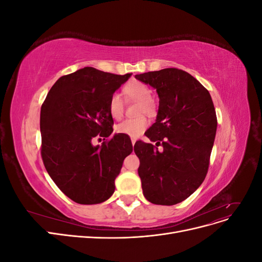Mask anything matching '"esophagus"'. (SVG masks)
Listing matches in <instances>:
<instances>
[{"instance_id": "1", "label": "esophagus", "mask_w": 262, "mask_h": 262, "mask_svg": "<svg viewBox=\"0 0 262 262\" xmlns=\"http://www.w3.org/2000/svg\"><path fill=\"white\" fill-rule=\"evenodd\" d=\"M137 140H138V138H134V137H132V138H131V142H132V145H133V146H134V144H136Z\"/></svg>"}]
</instances>
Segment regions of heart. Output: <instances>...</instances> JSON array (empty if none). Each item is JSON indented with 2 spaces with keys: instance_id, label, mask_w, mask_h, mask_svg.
<instances>
[{
  "instance_id": "b5f03b06",
  "label": "heart",
  "mask_w": 262,
  "mask_h": 262,
  "mask_svg": "<svg viewBox=\"0 0 262 262\" xmlns=\"http://www.w3.org/2000/svg\"><path fill=\"white\" fill-rule=\"evenodd\" d=\"M123 95L128 100L138 101L137 113L152 115L155 113L156 102L150 97V89L147 84L140 81H131L123 86ZM108 112L114 119L119 120L124 113L123 100L120 95L115 93L108 99ZM148 121L144 116L125 119L121 123L117 124L116 131L129 137H139L147 128Z\"/></svg>"
}]
</instances>
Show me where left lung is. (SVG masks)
Here are the masks:
<instances>
[{"mask_svg": "<svg viewBox=\"0 0 262 262\" xmlns=\"http://www.w3.org/2000/svg\"><path fill=\"white\" fill-rule=\"evenodd\" d=\"M160 97L156 121L146 137L156 145L138 141L134 153L146 200L173 205L186 200L203 182L209 169L217 119L209 91L176 68L136 75Z\"/></svg>", "mask_w": 262, "mask_h": 262, "instance_id": "1", "label": "left lung"}]
</instances>
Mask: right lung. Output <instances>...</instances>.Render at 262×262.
Returning <instances> with one entry per match:
<instances>
[{"mask_svg": "<svg viewBox=\"0 0 262 262\" xmlns=\"http://www.w3.org/2000/svg\"><path fill=\"white\" fill-rule=\"evenodd\" d=\"M130 76L86 67L61 76L41 106L43 165L54 184L76 203L109 199L123 160L133 150L128 136H112L114 120L108 112L109 97ZM95 137L110 139L94 147Z\"/></svg>", "mask_w": 262, "mask_h": 262, "instance_id": "add662e5", "label": "right lung"}]
</instances>
